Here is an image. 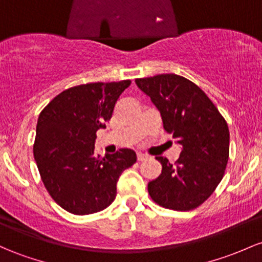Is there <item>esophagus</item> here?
<instances>
[{
    "mask_svg": "<svg viewBox=\"0 0 262 262\" xmlns=\"http://www.w3.org/2000/svg\"><path fill=\"white\" fill-rule=\"evenodd\" d=\"M146 158H148V155H145V154H142V153H138L137 154L138 162H143V160H145Z\"/></svg>",
    "mask_w": 262,
    "mask_h": 262,
    "instance_id": "1",
    "label": "esophagus"
}]
</instances>
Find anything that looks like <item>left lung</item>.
<instances>
[{"label": "left lung", "mask_w": 262, "mask_h": 262, "mask_svg": "<svg viewBox=\"0 0 262 262\" xmlns=\"http://www.w3.org/2000/svg\"><path fill=\"white\" fill-rule=\"evenodd\" d=\"M160 112L163 126L182 146L175 165L164 157L162 174L148 184L150 198L160 206L188 211L214 192L229 160L228 123L196 84L178 74L136 79Z\"/></svg>", "instance_id": "left-lung-1"}]
</instances>
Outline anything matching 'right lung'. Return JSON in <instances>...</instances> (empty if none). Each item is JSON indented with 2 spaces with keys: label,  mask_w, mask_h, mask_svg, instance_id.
Segmentation results:
<instances>
[{
  "label": "right lung",
  "mask_w": 262,
  "mask_h": 262,
  "mask_svg": "<svg viewBox=\"0 0 262 262\" xmlns=\"http://www.w3.org/2000/svg\"><path fill=\"white\" fill-rule=\"evenodd\" d=\"M130 80L88 83L66 89L41 112L33 155L52 199L74 215L108 208L117 182L137 162L136 151L119 149L104 158L94 153L98 129L105 128Z\"/></svg>",
  "instance_id": "right-lung-1"
}]
</instances>
